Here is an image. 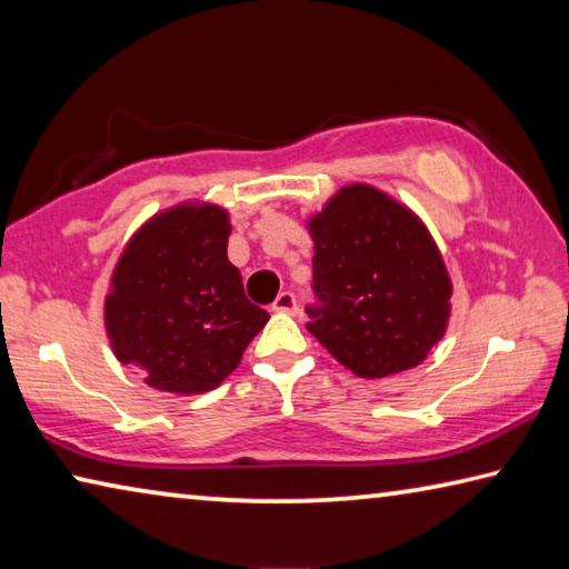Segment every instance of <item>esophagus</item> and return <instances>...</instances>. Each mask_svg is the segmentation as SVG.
Segmentation results:
<instances>
[{
  "instance_id": "esophagus-1",
  "label": "esophagus",
  "mask_w": 569,
  "mask_h": 569,
  "mask_svg": "<svg viewBox=\"0 0 569 569\" xmlns=\"http://www.w3.org/2000/svg\"><path fill=\"white\" fill-rule=\"evenodd\" d=\"M298 308V301H296V293L293 291H281L276 296L273 301V311H281V313H293Z\"/></svg>"
}]
</instances>
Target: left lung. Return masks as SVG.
<instances>
[{"label": "left lung", "mask_w": 569, "mask_h": 569, "mask_svg": "<svg viewBox=\"0 0 569 569\" xmlns=\"http://www.w3.org/2000/svg\"><path fill=\"white\" fill-rule=\"evenodd\" d=\"M313 303L306 329L363 379L413 369L449 321L451 283L419 218L369 186H349L308 223Z\"/></svg>", "instance_id": "8db88e82"}]
</instances>
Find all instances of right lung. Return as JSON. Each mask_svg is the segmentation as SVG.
Wrapping results in <instances>:
<instances>
[{"label": "right lung", "instance_id": "obj_1", "mask_svg": "<svg viewBox=\"0 0 569 569\" xmlns=\"http://www.w3.org/2000/svg\"><path fill=\"white\" fill-rule=\"evenodd\" d=\"M228 236L226 210L178 206L140 228L114 268L104 301L112 351L152 389H216L268 321L228 261Z\"/></svg>", "mask_w": 569, "mask_h": 569}]
</instances>
